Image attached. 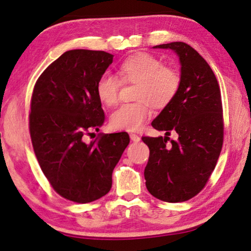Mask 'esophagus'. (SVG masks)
<instances>
[{
	"label": "esophagus",
	"mask_w": 251,
	"mask_h": 251,
	"mask_svg": "<svg viewBox=\"0 0 251 251\" xmlns=\"http://www.w3.org/2000/svg\"><path fill=\"white\" fill-rule=\"evenodd\" d=\"M129 137H130L131 141L135 142V143H138L139 141H141V137H139V136L136 135V134H130Z\"/></svg>",
	"instance_id": "esophagus-1"
}]
</instances>
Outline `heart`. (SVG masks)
Masks as SVG:
<instances>
[{"label": "heart", "mask_w": 251, "mask_h": 251, "mask_svg": "<svg viewBox=\"0 0 251 251\" xmlns=\"http://www.w3.org/2000/svg\"><path fill=\"white\" fill-rule=\"evenodd\" d=\"M122 82L134 83L136 103L123 104L110 115L113 128L137 131L151 116V105L166 107L175 99L180 86V76L175 70L164 66L154 55L137 53L127 57L118 67ZM121 82L116 76L101 75L96 84V94L106 106H113L120 97Z\"/></svg>", "instance_id": "obj_1"}]
</instances>
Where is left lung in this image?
Returning <instances> with one entry per match:
<instances>
[{
	"label": "left lung",
	"mask_w": 251,
	"mask_h": 251,
	"mask_svg": "<svg viewBox=\"0 0 251 251\" xmlns=\"http://www.w3.org/2000/svg\"><path fill=\"white\" fill-rule=\"evenodd\" d=\"M172 50L180 63V86L175 99L151 123L165 136L143 137L150 148L144 172L152 196L181 202L201 192L217 164L224 142L223 105L214 72L197 50L184 42L160 44ZM177 141L168 143L170 131Z\"/></svg>",
	"instance_id": "1"
}]
</instances>
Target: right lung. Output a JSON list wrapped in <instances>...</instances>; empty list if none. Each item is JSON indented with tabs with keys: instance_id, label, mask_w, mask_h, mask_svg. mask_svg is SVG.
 Instances as JSON below:
<instances>
[{
	"instance_id": "right-lung-1",
	"label": "right lung",
	"mask_w": 251,
	"mask_h": 251,
	"mask_svg": "<svg viewBox=\"0 0 251 251\" xmlns=\"http://www.w3.org/2000/svg\"><path fill=\"white\" fill-rule=\"evenodd\" d=\"M113 57L104 50H67L42 73L33 90L34 152L55 192L74 202L94 201L109 192L114 168L129 144L125 131L84 141L105 121L96 84Z\"/></svg>"
}]
</instances>
